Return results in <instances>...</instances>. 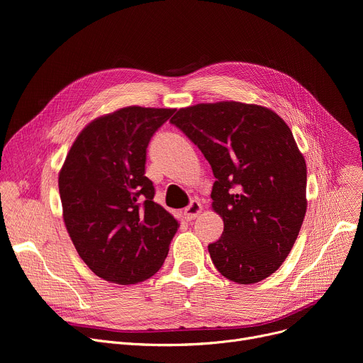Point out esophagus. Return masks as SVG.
<instances>
[{
  "label": "esophagus",
  "mask_w": 363,
  "mask_h": 363,
  "mask_svg": "<svg viewBox=\"0 0 363 363\" xmlns=\"http://www.w3.org/2000/svg\"><path fill=\"white\" fill-rule=\"evenodd\" d=\"M201 204H200V201H197V200H191L189 201V204L184 208V216H185V219L186 220H193V219H196L200 213H201Z\"/></svg>",
  "instance_id": "34e87169"
}]
</instances>
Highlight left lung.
<instances>
[{
  "label": "left lung",
  "mask_w": 363,
  "mask_h": 363,
  "mask_svg": "<svg viewBox=\"0 0 363 363\" xmlns=\"http://www.w3.org/2000/svg\"><path fill=\"white\" fill-rule=\"evenodd\" d=\"M170 123L194 143L216 178L212 207L223 219L208 244L216 269L237 284L272 275L306 215V162L272 110L237 101L179 108Z\"/></svg>",
  "instance_id": "obj_1"
}]
</instances>
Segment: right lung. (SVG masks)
Listing matches in <instances>:
<instances>
[{
    "label": "right lung",
    "instance_id": "obj_1",
    "mask_svg": "<svg viewBox=\"0 0 363 363\" xmlns=\"http://www.w3.org/2000/svg\"><path fill=\"white\" fill-rule=\"evenodd\" d=\"M174 108L125 107L91 122L76 138L59 175L63 219L88 268L114 284L155 275L178 231L155 203L145 177L147 147Z\"/></svg>",
    "mask_w": 363,
    "mask_h": 363
}]
</instances>
